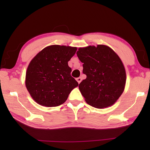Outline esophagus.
I'll return each mask as SVG.
<instances>
[{"label":"esophagus","instance_id":"obj_1","mask_svg":"<svg viewBox=\"0 0 150 150\" xmlns=\"http://www.w3.org/2000/svg\"><path fill=\"white\" fill-rule=\"evenodd\" d=\"M76 80H77L78 83H79H79L81 82V80H82V79H81V77H78V78L76 79Z\"/></svg>","mask_w":150,"mask_h":150}]
</instances>
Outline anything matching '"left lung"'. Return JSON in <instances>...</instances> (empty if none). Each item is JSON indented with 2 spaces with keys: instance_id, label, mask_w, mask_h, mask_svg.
Instances as JSON below:
<instances>
[{
  "instance_id": "left-lung-1",
  "label": "left lung",
  "mask_w": 150,
  "mask_h": 150,
  "mask_svg": "<svg viewBox=\"0 0 150 150\" xmlns=\"http://www.w3.org/2000/svg\"><path fill=\"white\" fill-rule=\"evenodd\" d=\"M77 55L87 75L79 85L86 102L97 108L112 105L126 84V71L120 57L104 45L81 47Z\"/></svg>"
}]
</instances>
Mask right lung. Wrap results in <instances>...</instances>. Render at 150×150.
Returning <instances> with one entry per match:
<instances>
[{
  "label": "right lung",
  "mask_w": 150,
  "mask_h": 150,
  "mask_svg": "<svg viewBox=\"0 0 150 150\" xmlns=\"http://www.w3.org/2000/svg\"><path fill=\"white\" fill-rule=\"evenodd\" d=\"M76 51L77 47L53 45L42 50L31 61L26 71V86L37 103L48 107L59 106L79 85L68 66Z\"/></svg>",
  "instance_id": "right-lung-1"
}]
</instances>
